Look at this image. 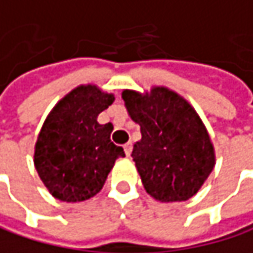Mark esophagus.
<instances>
[{
  "label": "esophagus",
  "mask_w": 253,
  "mask_h": 253,
  "mask_svg": "<svg viewBox=\"0 0 253 253\" xmlns=\"http://www.w3.org/2000/svg\"><path fill=\"white\" fill-rule=\"evenodd\" d=\"M132 142H127L124 145V153H126V156H130V153H132Z\"/></svg>",
  "instance_id": "34e87169"
}]
</instances>
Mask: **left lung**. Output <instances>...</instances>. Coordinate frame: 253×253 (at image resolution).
<instances>
[{
    "label": "left lung",
    "instance_id": "1",
    "mask_svg": "<svg viewBox=\"0 0 253 253\" xmlns=\"http://www.w3.org/2000/svg\"><path fill=\"white\" fill-rule=\"evenodd\" d=\"M132 120L141 126L142 139L132 157L144 188L160 202L193 197L215 166L213 147L197 112L179 94L154 87L148 94L124 90Z\"/></svg>",
    "mask_w": 253,
    "mask_h": 253
}]
</instances>
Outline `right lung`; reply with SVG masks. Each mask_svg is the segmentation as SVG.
<instances>
[{
    "mask_svg": "<svg viewBox=\"0 0 253 253\" xmlns=\"http://www.w3.org/2000/svg\"><path fill=\"white\" fill-rule=\"evenodd\" d=\"M114 102L96 85H80L66 94L42 124L35 145V169L51 196L83 202L97 194L115 160L124 157L111 141L112 124L97 115Z\"/></svg>",
    "mask_w": 253,
    "mask_h": 253,
    "instance_id": "1",
    "label": "right lung"
}]
</instances>
